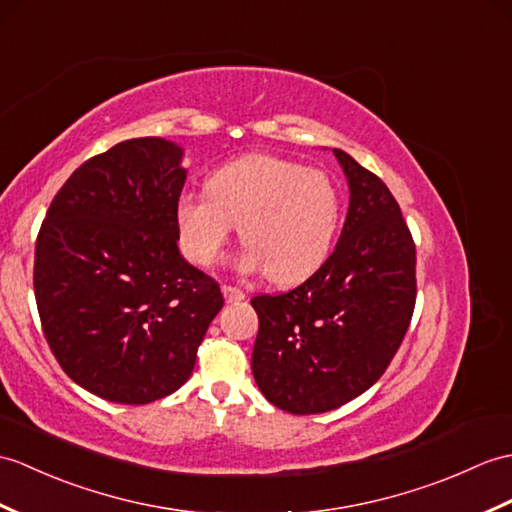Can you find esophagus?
Wrapping results in <instances>:
<instances>
[{"mask_svg":"<svg viewBox=\"0 0 512 512\" xmlns=\"http://www.w3.org/2000/svg\"><path fill=\"white\" fill-rule=\"evenodd\" d=\"M222 294H224V299H227V303H237L246 296L240 288H235V285H227V283L222 285Z\"/></svg>","mask_w":512,"mask_h":512,"instance_id":"1","label":"esophagus"}]
</instances>
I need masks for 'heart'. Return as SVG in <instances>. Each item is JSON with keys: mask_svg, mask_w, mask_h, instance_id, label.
<instances>
[{"mask_svg": "<svg viewBox=\"0 0 512 512\" xmlns=\"http://www.w3.org/2000/svg\"><path fill=\"white\" fill-rule=\"evenodd\" d=\"M207 189L176 200L178 240L196 266L218 259L235 224L246 244L237 257L244 272L266 270L275 283H296L325 261L340 222V194L323 170L251 154L213 172Z\"/></svg>", "mask_w": 512, "mask_h": 512, "instance_id": "b5f03b06", "label": "heart"}]
</instances>
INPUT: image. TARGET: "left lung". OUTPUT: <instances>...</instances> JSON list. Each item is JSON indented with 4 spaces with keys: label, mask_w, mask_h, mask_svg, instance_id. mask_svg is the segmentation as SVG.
<instances>
[{
    "label": "left lung",
    "mask_w": 512,
    "mask_h": 512,
    "mask_svg": "<svg viewBox=\"0 0 512 512\" xmlns=\"http://www.w3.org/2000/svg\"><path fill=\"white\" fill-rule=\"evenodd\" d=\"M351 200L340 240L310 279L257 294L253 375L290 414L340 408L384 375L417 303V248L384 181L334 150Z\"/></svg>",
    "instance_id": "8db88e82"
}]
</instances>
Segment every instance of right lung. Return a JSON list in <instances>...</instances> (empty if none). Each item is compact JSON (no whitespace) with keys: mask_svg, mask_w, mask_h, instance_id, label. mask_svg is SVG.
I'll use <instances>...</instances> for the list:
<instances>
[{"mask_svg":"<svg viewBox=\"0 0 512 512\" xmlns=\"http://www.w3.org/2000/svg\"><path fill=\"white\" fill-rule=\"evenodd\" d=\"M181 148L128 139L58 189L34 248V299L56 362L106 401L141 406L194 371L222 310L216 279L178 253Z\"/></svg>","mask_w":512,"mask_h":512,"instance_id":"add662e5","label":"right lung"}]
</instances>
